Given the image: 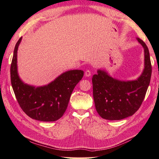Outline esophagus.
Returning <instances> with one entry per match:
<instances>
[{"label": "esophagus", "instance_id": "34e87169", "mask_svg": "<svg viewBox=\"0 0 159 159\" xmlns=\"http://www.w3.org/2000/svg\"><path fill=\"white\" fill-rule=\"evenodd\" d=\"M91 74H91V71L89 70H87L85 71V76H90Z\"/></svg>", "mask_w": 159, "mask_h": 159}]
</instances>
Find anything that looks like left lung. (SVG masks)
<instances>
[{
    "mask_svg": "<svg viewBox=\"0 0 159 159\" xmlns=\"http://www.w3.org/2000/svg\"><path fill=\"white\" fill-rule=\"evenodd\" d=\"M144 48L145 68L136 80L121 81L98 70L92 77L93 96L98 113L103 119L120 120L137 112L149 86L152 65L149 50L142 39L137 38Z\"/></svg>",
    "mask_w": 159,
    "mask_h": 159,
    "instance_id": "obj_1",
    "label": "left lung"
}]
</instances>
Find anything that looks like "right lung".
Listing matches in <instances>:
<instances>
[{"label": "right lung", "instance_id": "add662e5", "mask_svg": "<svg viewBox=\"0 0 159 159\" xmlns=\"http://www.w3.org/2000/svg\"><path fill=\"white\" fill-rule=\"evenodd\" d=\"M21 39L20 38L16 44L10 68L11 83L17 101L24 112L32 119L57 121L66 112L71 94L82 79L84 72L79 70L67 71L43 87L24 84L17 72V51Z\"/></svg>", "mask_w": 159, "mask_h": 159}]
</instances>
